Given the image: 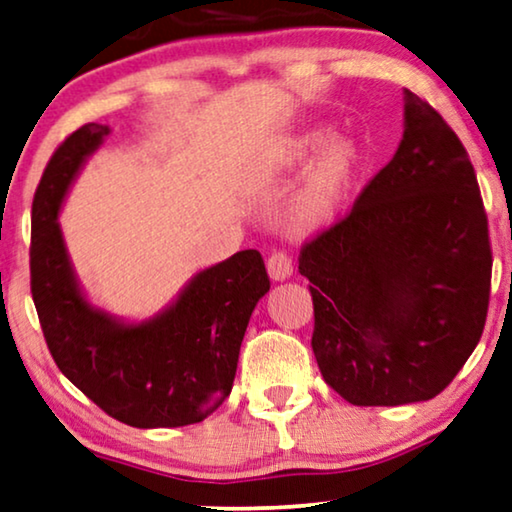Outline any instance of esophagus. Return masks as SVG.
<instances>
[{
	"instance_id": "34e87169",
	"label": "esophagus",
	"mask_w": 512,
	"mask_h": 512,
	"mask_svg": "<svg viewBox=\"0 0 512 512\" xmlns=\"http://www.w3.org/2000/svg\"><path fill=\"white\" fill-rule=\"evenodd\" d=\"M266 269H269V276L273 280H285L292 276L294 266H292V257H289L287 253H282V250H278V253H273L269 257V262H266Z\"/></svg>"
}]
</instances>
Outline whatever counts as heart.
Listing matches in <instances>:
<instances>
[{"instance_id": "heart-1", "label": "heart", "mask_w": 512, "mask_h": 512, "mask_svg": "<svg viewBox=\"0 0 512 512\" xmlns=\"http://www.w3.org/2000/svg\"><path fill=\"white\" fill-rule=\"evenodd\" d=\"M315 144L305 140L294 149L292 158H301L305 149ZM358 165V149L349 140H333L319 156L317 165L312 167L299 193L294 195L292 207H289V227L292 230H315V227L329 223L335 209L345 195L349 179Z\"/></svg>"}]
</instances>
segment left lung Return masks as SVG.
I'll list each match as a JSON object with an SVG mask.
<instances>
[{
    "mask_svg": "<svg viewBox=\"0 0 512 512\" xmlns=\"http://www.w3.org/2000/svg\"><path fill=\"white\" fill-rule=\"evenodd\" d=\"M404 98L391 163L299 255L317 365L358 407L439 395L476 349L490 305L492 246L474 165L430 103Z\"/></svg>",
    "mask_w": 512,
    "mask_h": 512,
    "instance_id": "1",
    "label": "left lung"
}]
</instances>
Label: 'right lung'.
Returning a JSON list of instances; mask_svg holds the SVG:
<instances>
[{
  "instance_id": "obj_1",
  "label": "right lung",
  "mask_w": 512,
  "mask_h": 512,
  "mask_svg": "<svg viewBox=\"0 0 512 512\" xmlns=\"http://www.w3.org/2000/svg\"><path fill=\"white\" fill-rule=\"evenodd\" d=\"M110 133L85 124L55 149L32 204L29 273L43 338L66 379L133 427L200 423L232 393L239 349L271 280L257 250L197 273L177 303L142 324L91 308L75 282L57 213L80 165Z\"/></svg>"
}]
</instances>
